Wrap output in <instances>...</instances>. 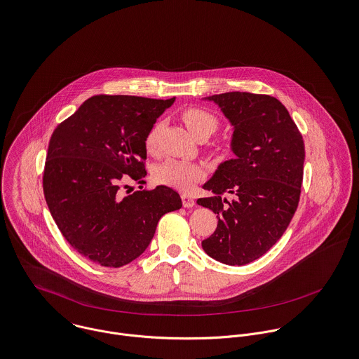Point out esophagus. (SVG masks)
<instances>
[{
    "label": "esophagus",
    "mask_w": 359,
    "mask_h": 359,
    "mask_svg": "<svg viewBox=\"0 0 359 359\" xmlns=\"http://www.w3.org/2000/svg\"><path fill=\"white\" fill-rule=\"evenodd\" d=\"M182 203H183V207L184 208H193L194 207V200H193V197H190V196H187V194H182Z\"/></svg>",
    "instance_id": "1"
}]
</instances>
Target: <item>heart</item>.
<instances>
[{"label": "heart", "mask_w": 359, "mask_h": 359, "mask_svg": "<svg viewBox=\"0 0 359 359\" xmlns=\"http://www.w3.org/2000/svg\"><path fill=\"white\" fill-rule=\"evenodd\" d=\"M182 118L190 132L198 137H210L217 129V119L212 114L201 109V108H189L183 111ZM159 125L155 123L145 136V148L148 152H154L156 149ZM158 183L182 190L189 191L203 176V166L177 159H166L159 163L154 173Z\"/></svg>", "instance_id": "obj_1"}]
</instances>
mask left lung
<instances>
[{
  "label": "left lung",
  "instance_id": "8db88e82",
  "mask_svg": "<svg viewBox=\"0 0 359 359\" xmlns=\"http://www.w3.org/2000/svg\"><path fill=\"white\" fill-rule=\"evenodd\" d=\"M233 126L230 148L236 155L222 162L203 186L212 197L197 204L217 217L204 251L226 265H245L268 252L286 231L297 211L305 148L286 107L275 97L223 93L207 97ZM234 194L229 203L221 196Z\"/></svg>",
  "mask_w": 359,
  "mask_h": 359
}]
</instances>
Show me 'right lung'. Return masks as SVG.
<instances>
[{
  "instance_id": "1",
  "label": "right lung",
  "mask_w": 359,
  "mask_h": 359,
  "mask_svg": "<svg viewBox=\"0 0 359 359\" xmlns=\"http://www.w3.org/2000/svg\"><path fill=\"white\" fill-rule=\"evenodd\" d=\"M175 102L136 95H94L57 126L48 144L43 190L65 240L91 262L121 268L140 257L158 220L182 208L166 186L144 183L145 136Z\"/></svg>"
}]
</instances>
